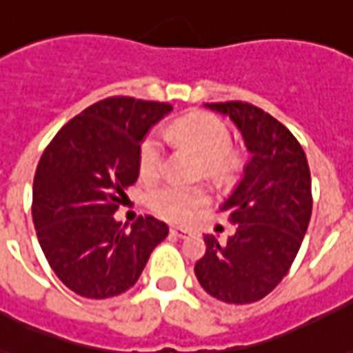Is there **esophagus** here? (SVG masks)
Masks as SVG:
<instances>
[{"label":"esophagus","mask_w":353,"mask_h":353,"mask_svg":"<svg viewBox=\"0 0 353 353\" xmlns=\"http://www.w3.org/2000/svg\"><path fill=\"white\" fill-rule=\"evenodd\" d=\"M170 234H172V236H176V237H187V236H190L189 230L177 228V226H172V228H170Z\"/></svg>","instance_id":"esophagus-1"}]
</instances>
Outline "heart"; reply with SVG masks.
Here are the masks:
<instances>
[{
    "mask_svg": "<svg viewBox=\"0 0 353 353\" xmlns=\"http://www.w3.org/2000/svg\"><path fill=\"white\" fill-rule=\"evenodd\" d=\"M170 134L202 157V172L213 181H230L241 168V155L232 145V132L223 119L208 112H189L176 119ZM164 148L157 132H150L138 148V172L142 179L159 176ZM210 202L205 187L163 185L148 196L150 210L170 223H185L192 213Z\"/></svg>",
    "mask_w": 353,
    "mask_h": 353,
    "instance_id": "b5f03b06",
    "label": "heart"
}]
</instances>
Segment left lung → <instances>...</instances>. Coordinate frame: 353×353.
<instances>
[{
	"instance_id": "8db88e82",
	"label": "left lung",
	"mask_w": 353,
	"mask_h": 353,
	"mask_svg": "<svg viewBox=\"0 0 353 353\" xmlns=\"http://www.w3.org/2000/svg\"><path fill=\"white\" fill-rule=\"evenodd\" d=\"M205 108L230 116L250 159L221 205L236 234L224 245L203 236L205 254L194 273L215 299L247 305L268 296L296 260L312 213L309 163L296 137L254 104L230 101Z\"/></svg>"
}]
</instances>
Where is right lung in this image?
<instances>
[{"label":"right lung","instance_id":"1","mask_svg":"<svg viewBox=\"0 0 353 353\" xmlns=\"http://www.w3.org/2000/svg\"><path fill=\"white\" fill-rule=\"evenodd\" d=\"M168 112V103L108 97L65 123L39 161L33 224L54 273L78 296L127 292L168 236V226L150 215L130 230L114 219L140 174V142Z\"/></svg>","mask_w":353,"mask_h":353}]
</instances>
